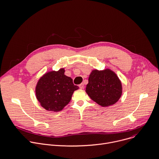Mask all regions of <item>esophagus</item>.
<instances>
[{"label":"esophagus","mask_w":159,"mask_h":159,"mask_svg":"<svg viewBox=\"0 0 159 159\" xmlns=\"http://www.w3.org/2000/svg\"><path fill=\"white\" fill-rule=\"evenodd\" d=\"M79 87H80V89H84V84H83V83L80 84L79 85Z\"/></svg>","instance_id":"esophagus-1"}]
</instances>
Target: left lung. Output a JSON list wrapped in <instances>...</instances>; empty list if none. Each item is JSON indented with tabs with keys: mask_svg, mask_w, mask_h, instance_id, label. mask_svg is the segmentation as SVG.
I'll list each match as a JSON object with an SVG mask.
<instances>
[{
	"mask_svg": "<svg viewBox=\"0 0 159 159\" xmlns=\"http://www.w3.org/2000/svg\"><path fill=\"white\" fill-rule=\"evenodd\" d=\"M85 92L100 106L109 107L119 100L122 93V86L120 79L111 69H95L89 75Z\"/></svg>",
	"mask_w": 159,
	"mask_h": 159,
	"instance_id": "obj_1",
	"label": "left lung"
}]
</instances>
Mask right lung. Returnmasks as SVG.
I'll use <instances>...</instances> for the list:
<instances>
[{"label":"right lung","mask_w":159,"mask_h":159,"mask_svg":"<svg viewBox=\"0 0 159 159\" xmlns=\"http://www.w3.org/2000/svg\"><path fill=\"white\" fill-rule=\"evenodd\" d=\"M65 69L57 71L48 70L39 80L35 93L41 106L46 111L59 112L69 103L75 91L79 87L73 80L64 75Z\"/></svg>","instance_id":"1"}]
</instances>
